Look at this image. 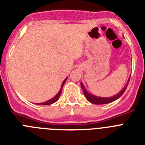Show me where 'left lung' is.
<instances>
[{
    "mask_svg": "<svg viewBox=\"0 0 145 145\" xmlns=\"http://www.w3.org/2000/svg\"><path fill=\"white\" fill-rule=\"evenodd\" d=\"M130 78H131V76H129L128 80H127V83L125 86V87L121 90V91L119 92L118 93L115 94L113 97H97V96L93 95L92 93H89L88 91H87L85 86H84L83 83L81 82V87L82 88V91H83V93L86 96V99H88V102H90L91 103H93V104L95 105H104V104H108V103H110L112 102H114V101L116 100L117 99H119L120 97H121L122 94L124 93V92L125 91L126 88H127V86H128L129 81H130Z\"/></svg>",
    "mask_w": 145,
    "mask_h": 145,
    "instance_id": "left-lung-1",
    "label": "left lung"
}]
</instances>
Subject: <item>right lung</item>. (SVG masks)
<instances>
[{"label": "right lung", "mask_w": 145, "mask_h": 145, "mask_svg": "<svg viewBox=\"0 0 145 145\" xmlns=\"http://www.w3.org/2000/svg\"><path fill=\"white\" fill-rule=\"evenodd\" d=\"M67 79H68V77H66V78L64 80V81L63 82V83H62V86H61V88H60V89H59V92H58L57 94H56V96H54L53 98H52L51 99H49V100L46 101V102H44V103H36L37 105H52L53 104V103H56L57 101L58 100V99L59 98V97H60V95H61V93H62V89H63V86H64V84H65V82H66Z\"/></svg>", "instance_id": "right-lung-1"}]
</instances>
